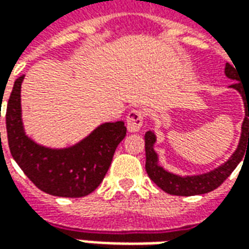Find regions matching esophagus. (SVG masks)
Masks as SVG:
<instances>
[{
    "instance_id": "1",
    "label": "esophagus",
    "mask_w": 249,
    "mask_h": 249,
    "mask_svg": "<svg viewBox=\"0 0 249 249\" xmlns=\"http://www.w3.org/2000/svg\"><path fill=\"white\" fill-rule=\"evenodd\" d=\"M145 114L141 109H132L126 116V128L129 132H139L144 123Z\"/></svg>"
}]
</instances>
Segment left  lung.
<instances>
[{
	"label": "left lung",
	"mask_w": 249,
	"mask_h": 249,
	"mask_svg": "<svg viewBox=\"0 0 249 249\" xmlns=\"http://www.w3.org/2000/svg\"><path fill=\"white\" fill-rule=\"evenodd\" d=\"M236 68V66H235ZM233 66L227 64L225 65V76L231 80L239 81L237 69ZM231 88H235L236 90L243 97L244 108H246V117L241 126V137L240 142L236 152L231 156L227 162H224L221 167L216 168L213 171L198 176H187L181 178L178 175L167 172L164 168L157 164V155L153 151V144L156 142V136L152 133L151 130L145 133V169L148 176L157 187H160L164 192L175 196H195V195H203L213 191L221 184L224 183L225 178L230 176L231 173L235 171V168L239 165L241 159L244 157V152L249 148V88L244 87L241 82H236Z\"/></svg>",
	"instance_id": "8db88e82"
}]
</instances>
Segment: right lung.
I'll use <instances>...</instances> for the list:
<instances>
[{
	"label": "right lung",
	"instance_id": "1",
	"mask_svg": "<svg viewBox=\"0 0 249 249\" xmlns=\"http://www.w3.org/2000/svg\"><path fill=\"white\" fill-rule=\"evenodd\" d=\"M22 80L24 76L14 81L6 105V132L13 159L42 192L60 197H84L92 193L105 178L114 151L126 135L124 123L100 125L81 142L66 149L38 145L25 135L22 128Z\"/></svg>",
	"mask_w": 249,
	"mask_h": 249
}]
</instances>
